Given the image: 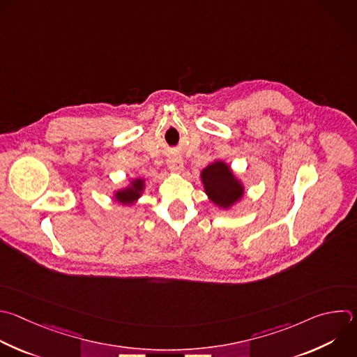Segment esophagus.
Instances as JSON below:
<instances>
[{
	"mask_svg": "<svg viewBox=\"0 0 357 357\" xmlns=\"http://www.w3.org/2000/svg\"><path fill=\"white\" fill-rule=\"evenodd\" d=\"M168 168L172 171V172H182L183 171V161L179 158V157H171L168 160Z\"/></svg>",
	"mask_w": 357,
	"mask_h": 357,
	"instance_id": "34e87169",
	"label": "esophagus"
}]
</instances>
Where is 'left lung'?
Returning <instances> with one entry per match:
<instances>
[{
	"label": "left lung",
	"instance_id": "8db88e82",
	"mask_svg": "<svg viewBox=\"0 0 357 357\" xmlns=\"http://www.w3.org/2000/svg\"><path fill=\"white\" fill-rule=\"evenodd\" d=\"M202 182L208 199L221 208H228L244 196V186L222 161H214L202 171Z\"/></svg>",
	"mask_w": 357,
	"mask_h": 357
}]
</instances>
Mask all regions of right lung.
Masks as SVG:
<instances>
[{"label":"right lung","instance_id":"right-lung-1","mask_svg":"<svg viewBox=\"0 0 357 357\" xmlns=\"http://www.w3.org/2000/svg\"><path fill=\"white\" fill-rule=\"evenodd\" d=\"M143 190H144V179L136 178L130 182L128 188L117 190L114 193V199L117 202H121L122 204H133L142 196Z\"/></svg>","mask_w":357,"mask_h":357}]
</instances>
